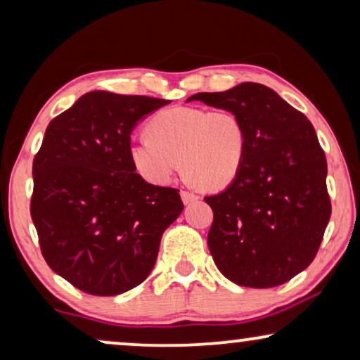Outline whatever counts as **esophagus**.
I'll use <instances>...</instances> for the list:
<instances>
[{
  "instance_id": "1",
  "label": "esophagus",
  "mask_w": 360,
  "mask_h": 360,
  "mask_svg": "<svg viewBox=\"0 0 360 360\" xmlns=\"http://www.w3.org/2000/svg\"><path fill=\"white\" fill-rule=\"evenodd\" d=\"M180 196H181V201H184L185 205H190V203H193V201L200 200L198 195L193 193V191H186V190H181Z\"/></svg>"
}]
</instances>
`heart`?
Here are the masks:
<instances>
[{"instance_id": "obj_1", "label": "heart", "mask_w": 360, "mask_h": 360, "mask_svg": "<svg viewBox=\"0 0 360 360\" xmlns=\"http://www.w3.org/2000/svg\"><path fill=\"white\" fill-rule=\"evenodd\" d=\"M149 137L132 141L129 159L137 174L165 185L181 169L206 190H223L238 179L248 155V132L228 110L174 106L147 121Z\"/></svg>"}]
</instances>
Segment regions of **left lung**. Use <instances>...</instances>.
Instances as JSON below:
<instances>
[{"label": "left lung", "mask_w": 360, "mask_h": 360, "mask_svg": "<svg viewBox=\"0 0 360 360\" xmlns=\"http://www.w3.org/2000/svg\"><path fill=\"white\" fill-rule=\"evenodd\" d=\"M191 100L233 111L248 132L239 176L205 198L214 216L208 248L216 267L240 287L288 282L313 262L331 216L328 164L313 124L260 83Z\"/></svg>", "instance_id": "left-lung-1"}]
</instances>
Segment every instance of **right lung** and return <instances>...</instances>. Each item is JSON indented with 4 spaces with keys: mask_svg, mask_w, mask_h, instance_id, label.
<instances>
[{
    "mask_svg": "<svg viewBox=\"0 0 360 360\" xmlns=\"http://www.w3.org/2000/svg\"><path fill=\"white\" fill-rule=\"evenodd\" d=\"M169 100L90 91L49 122L32 162L31 218L53 272L96 297L124 293L154 269L179 190L150 185L129 159L131 132Z\"/></svg>",
    "mask_w": 360,
    "mask_h": 360,
    "instance_id": "add662e5",
    "label": "right lung"
}]
</instances>
